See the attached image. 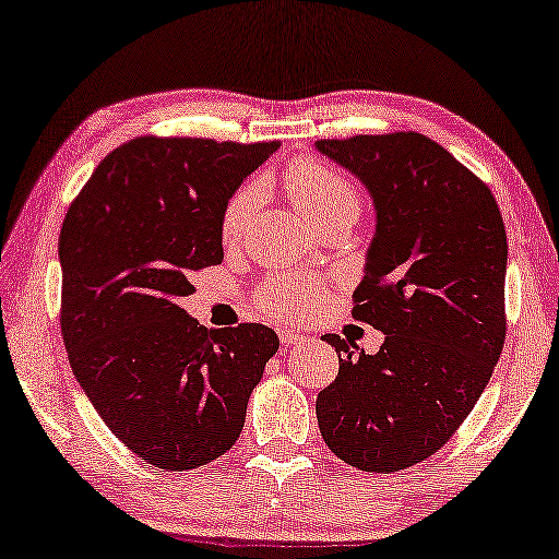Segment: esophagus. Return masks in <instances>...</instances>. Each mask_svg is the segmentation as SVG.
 Listing matches in <instances>:
<instances>
[{
    "instance_id": "esophagus-1",
    "label": "esophagus",
    "mask_w": 559,
    "mask_h": 559,
    "mask_svg": "<svg viewBox=\"0 0 559 559\" xmlns=\"http://www.w3.org/2000/svg\"><path fill=\"white\" fill-rule=\"evenodd\" d=\"M278 338H281V343H286V345H300V343H304L306 335H300L290 325H281L278 328Z\"/></svg>"
}]
</instances>
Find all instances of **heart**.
<instances>
[{
  "mask_svg": "<svg viewBox=\"0 0 559 559\" xmlns=\"http://www.w3.org/2000/svg\"><path fill=\"white\" fill-rule=\"evenodd\" d=\"M286 186L296 206L311 224L321 226L331 218L356 221L360 214V193L338 168L318 158H298L286 168ZM263 199V183L248 181L231 193L221 211V241L226 246L241 238L248 218ZM255 306L271 316H298L316 300V288L298 276H271L255 288Z\"/></svg>",
  "mask_w": 559,
  "mask_h": 559,
  "instance_id": "heart-1",
  "label": "heart"
}]
</instances>
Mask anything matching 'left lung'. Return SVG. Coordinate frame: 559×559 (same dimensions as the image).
Here are the masks:
<instances>
[{"instance_id":"obj_1","label":"left lung","mask_w":559,"mask_h":559,"mask_svg":"<svg viewBox=\"0 0 559 559\" xmlns=\"http://www.w3.org/2000/svg\"><path fill=\"white\" fill-rule=\"evenodd\" d=\"M316 146L373 197L353 318L385 333L376 356L323 335L341 368L318 393V428L343 463L401 473L453 438L492 376L508 331V236L487 183L418 131Z\"/></svg>"}]
</instances>
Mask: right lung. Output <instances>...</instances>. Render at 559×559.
Instances as JSON below:
<instances>
[{
    "instance_id": "add662e5",
    "label": "right lung",
    "mask_w": 559,
    "mask_h": 559,
    "mask_svg": "<svg viewBox=\"0 0 559 559\" xmlns=\"http://www.w3.org/2000/svg\"><path fill=\"white\" fill-rule=\"evenodd\" d=\"M278 141L139 136L104 158L59 234L61 338L96 413L166 473L231 450L278 350L269 325L209 331L191 273L224 261L221 211Z\"/></svg>"
}]
</instances>
